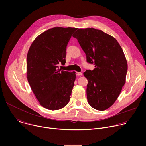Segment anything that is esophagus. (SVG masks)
<instances>
[{
  "label": "esophagus",
  "instance_id": "esophagus-1",
  "mask_svg": "<svg viewBox=\"0 0 146 146\" xmlns=\"http://www.w3.org/2000/svg\"><path fill=\"white\" fill-rule=\"evenodd\" d=\"M76 74L77 75V76H82V73H81V72H76Z\"/></svg>",
  "mask_w": 146,
  "mask_h": 146
}]
</instances>
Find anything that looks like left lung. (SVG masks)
Here are the masks:
<instances>
[{"label": "left lung", "instance_id": "left-lung-1", "mask_svg": "<svg viewBox=\"0 0 146 146\" xmlns=\"http://www.w3.org/2000/svg\"><path fill=\"white\" fill-rule=\"evenodd\" d=\"M94 64L93 70H87V96L94 109L103 111L111 106L126 82L127 61L117 40L101 30L93 28L78 29L73 35Z\"/></svg>", "mask_w": 146, "mask_h": 146}]
</instances>
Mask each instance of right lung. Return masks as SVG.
<instances>
[{"label":"right lung","instance_id":"right-lung-1","mask_svg":"<svg viewBox=\"0 0 146 146\" xmlns=\"http://www.w3.org/2000/svg\"><path fill=\"white\" fill-rule=\"evenodd\" d=\"M76 28L54 27L39 35L27 54V79L43 107L57 110L69 103L76 80L75 72L59 69L66 63V49Z\"/></svg>","mask_w":146,"mask_h":146}]
</instances>
